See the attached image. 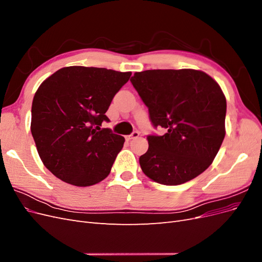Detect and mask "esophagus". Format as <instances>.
<instances>
[{"label":"esophagus","instance_id":"34e87169","mask_svg":"<svg viewBox=\"0 0 262 262\" xmlns=\"http://www.w3.org/2000/svg\"><path fill=\"white\" fill-rule=\"evenodd\" d=\"M139 136H140V133L138 132V131H134V132H132L130 136H128V140H133V139H137V138H139Z\"/></svg>","mask_w":262,"mask_h":262}]
</instances>
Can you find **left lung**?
Listing matches in <instances>:
<instances>
[{
    "mask_svg": "<svg viewBox=\"0 0 262 262\" xmlns=\"http://www.w3.org/2000/svg\"><path fill=\"white\" fill-rule=\"evenodd\" d=\"M131 83L148 108L153 125L167 130L148 136L140 156L145 175L158 184L177 186L202 173L225 137L226 98L215 80L199 70H147Z\"/></svg>",
    "mask_w": 262,
    "mask_h": 262,
    "instance_id": "8db88e82",
    "label": "left lung"
}]
</instances>
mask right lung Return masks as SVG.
<instances>
[{
    "label": "right lung",
    "instance_id": "add662e5",
    "mask_svg": "<svg viewBox=\"0 0 262 262\" xmlns=\"http://www.w3.org/2000/svg\"><path fill=\"white\" fill-rule=\"evenodd\" d=\"M131 72L67 67L40 84L31 106L30 130L43 165L76 187L104 180L124 138L102 129L105 115Z\"/></svg>",
    "mask_w": 262,
    "mask_h": 262
}]
</instances>
